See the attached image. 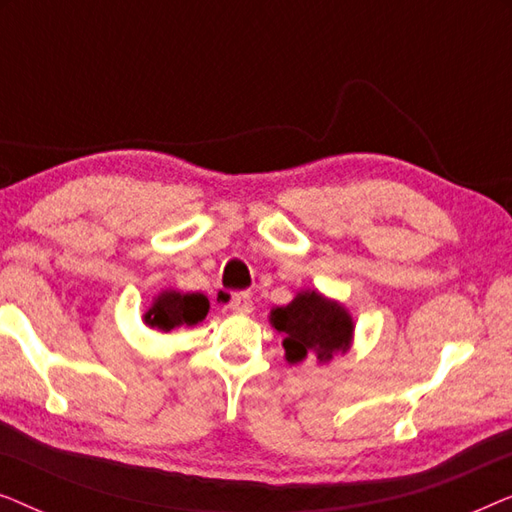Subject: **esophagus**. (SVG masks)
<instances>
[{
	"label": "esophagus",
	"instance_id": "1",
	"mask_svg": "<svg viewBox=\"0 0 512 512\" xmlns=\"http://www.w3.org/2000/svg\"><path fill=\"white\" fill-rule=\"evenodd\" d=\"M228 307H230V312H235V314H249L251 310H254V300H251L249 293H233L228 300Z\"/></svg>",
	"mask_w": 512,
	"mask_h": 512
}]
</instances>
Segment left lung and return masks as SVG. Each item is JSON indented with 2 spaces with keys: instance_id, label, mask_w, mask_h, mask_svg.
Masks as SVG:
<instances>
[{
  "instance_id": "8db88e82",
  "label": "left lung",
  "mask_w": 512,
  "mask_h": 512,
  "mask_svg": "<svg viewBox=\"0 0 512 512\" xmlns=\"http://www.w3.org/2000/svg\"><path fill=\"white\" fill-rule=\"evenodd\" d=\"M272 326L284 333L286 361H303L307 352L328 361L333 352H345L352 338V319L340 305L331 303L317 291L298 293L286 307L270 312Z\"/></svg>"
}]
</instances>
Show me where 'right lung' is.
<instances>
[{
    "instance_id": "obj_1",
    "label": "right lung",
    "mask_w": 512,
    "mask_h": 512,
    "mask_svg": "<svg viewBox=\"0 0 512 512\" xmlns=\"http://www.w3.org/2000/svg\"><path fill=\"white\" fill-rule=\"evenodd\" d=\"M209 300L202 293H160L151 310L144 314V321L158 331H174L179 326H195L207 317Z\"/></svg>"
}]
</instances>
